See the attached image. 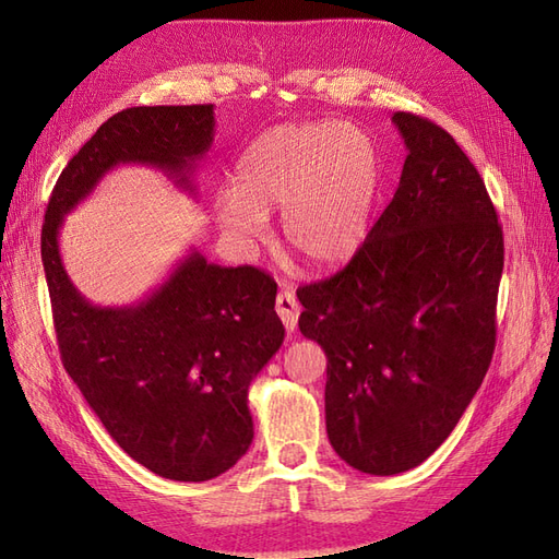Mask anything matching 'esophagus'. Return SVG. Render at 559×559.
<instances>
[{"label":"esophagus","instance_id":"34e87169","mask_svg":"<svg viewBox=\"0 0 559 559\" xmlns=\"http://www.w3.org/2000/svg\"><path fill=\"white\" fill-rule=\"evenodd\" d=\"M275 310L282 319V324L286 326V331H294L298 326V314H300V306L296 300V294L294 289H282L277 300H275Z\"/></svg>","mask_w":559,"mask_h":559}]
</instances>
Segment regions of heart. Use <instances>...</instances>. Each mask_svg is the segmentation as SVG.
Masks as SVG:
<instances>
[{"mask_svg":"<svg viewBox=\"0 0 559 559\" xmlns=\"http://www.w3.org/2000/svg\"><path fill=\"white\" fill-rule=\"evenodd\" d=\"M382 189L376 142L335 121L261 132L235 165V193L216 200V218L242 242L267 235L282 212L284 242L312 267L349 261L368 238Z\"/></svg>","mask_w":559,"mask_h":559,"instance_id":"b5f03b06","label":"heart"}]
</instances>
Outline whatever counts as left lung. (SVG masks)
Returning <instances> with one entry per match:
<instances>
[{
	"mask_svg": "<svg viewBox=\"0 0 559 559\" xmlns=\"http://www.w3.org/2000/svg\"><path fill=\"white\" fill-rule=\"evenodd\" d=\"M408 156L352 261L298 289L300 333L326 352V433L349 466H419L476 396L497 343L503 233L452 134L392 116Z\"/></svg>",
	"mask_w": 559,
	"mask_h": 559,
	"instance_id": "8db88e82",
	"label": "left lung"
}]
</instances>
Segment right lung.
Here are the masks:
<instances>
[{
	"label": "right lung",
	"mask_w": 559,
	"mask_h": 559,
	"mask_svg": "<svg viewBox=\"0 0 559 559\" xmlns=\"http://www.w3.org/2000/svg\"><path fill=\"white\" fill-rule=\"evenodd\" d=\"M212 140L214 105L114 114L67 163L41 228L64 370L134 462L181 483L222 476L251 445L249 384L284 341L277 284L259 267H222L191 249L140 302L99 308L67 275L58 235L116 165L158 167L193 193Z\"/></svg>",
	"instance_id": "1"
}]
</instances>
